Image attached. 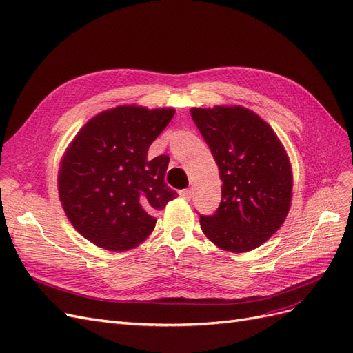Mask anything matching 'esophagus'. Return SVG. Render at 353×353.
<instances>
[{"instance_id": "esophagus-1", "label": "esophagus", "mask_w": 353, "mask_h": 353, "mask_svg": "<svg viewBox=\"0 0 353 353\" xmlns=\"http://www.w3.org/2000/svg\"><path fill=\"white\" fill-rule=\"evenodd\" d=\"M179 195H180L181 198H185L186 201H189V199L192 198V190H190V189H183V190L179 192Z\"/></svg>"}]
</instances>
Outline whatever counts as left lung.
Listing matches in <instances>:
<instances>
[{
  "instance_id": "obj_1",
  "label": "left lung",
  "mask_w": 353,
  "mask_h": 353,
  "mask_svg": "<svg viewBox=\"0 0 353 353\" xmlns=\"http://www.w3.org/2000/svg\"><path fill=\"white\" fill-rule=\"evenodd\" d=\"M220 170L221 202L201 229L224 251L267 242L286 220L293 188L289 157L270 124L241 105L190 108Z\"/></svg>"
}]
</instances>
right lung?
I'll return each mask as SVG.
<instances>
[{
	"label": "right lung",
	"mask_w": 353,
	"mask_h": 353,
	"mask_svg": "<svg viewBox=\"0 0 353 353\" xmlns=\"http://www.w3.org/2000/svg\"><path fill=\"white\" fill-rule=\"evenodd\" d=\"M174 108L120 105L99 112L67 146L59 195L74 229L112 252L129 251L150 236L155 212L177 196L164 176L170 158L148 157Z\"/></svg>",
	"instance_id": "right-lung-1"
}]
</instances>
